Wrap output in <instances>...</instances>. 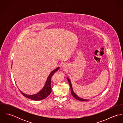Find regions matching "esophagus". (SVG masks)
Here are the masks:
<instances>
[{"mask_svg": "<svg viewBox=\"0 0 123 123\" xmlns=\"http://www.w3.org/2000/svg\"><path fill=\"white\" fill-rule=\"evenodd\" d=\"M66 66H67V65H65V64H63V65H62V68L64 69V70H65L66 69Z\"/></svg>", "mask_w": 123, "mask_h": 123, "instance_id": "34e87169", "label": "esophagus"}]
</instances>
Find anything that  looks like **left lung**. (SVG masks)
I'll return each mask as SVG.
<instances>
[{"instance_id":"8db88e82","label":"left lung","mask_w":123,"mask_h":123,"mask_svg":"<svg viewBox=\"0 0 123 123\" xmlns=\"http://www.w3.org/2000/svg\"><path fill=\"white\" fill-rule=\"evenodd\" d=\"M67 80L69 82V83L70 84V91H71V95L73 96V97H74L76 99L78 100H80V101H88V99H83V98H80L79 97H78L73 91V88L72 87V85H71V82H70V79L67 78Z\"/></svg>"}]
</instances>
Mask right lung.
Masks as SVG:
<instances>
[{
	"label": "right lung",
	"mask_w": 123,
	"mask_h": 123,
	"mask_svg": "<svg viewBox=\"0 0 123 123\" xmlns=\"http://www.w3.org/2000/svg\"><path fill=\"white\" fill-rule=\"evenodd\" d=\"M59 69V67H57L56 69L53 70L50 74H49L48 78L46 81L45 84L43 88L38 93L34 95H27L23 92H22L20 90V91L21 93L25 97L31 99L33 100H41L46 98L51 93L52 91V87L51 85V78L53 76L54 73Z\"/></svg>",
	"instance_id": "obj_1"
}]
</instances>
